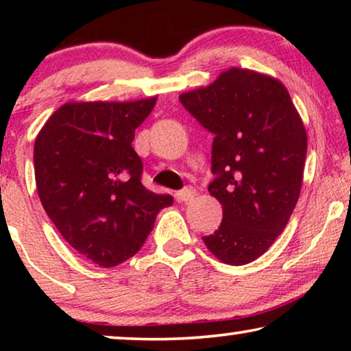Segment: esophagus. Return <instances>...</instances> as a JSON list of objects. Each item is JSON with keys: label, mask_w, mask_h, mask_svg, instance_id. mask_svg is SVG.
<instances>
[{"label": "esophagus", "mask_w": 351, "mask_h": 351, "mask_svg": "<svg viewBox=\"0 0 351 351\" xmlns=\"http://www.w3.org/2000/svg\"><path fill=\"white\" fill-rule=\"evenodd\" d=\"M196 196V190L193 186H185L184 190H180L179 193H177V199L179 201H184V203H189Z\"/></svg>", "instance_id": "1"}]
</instances>
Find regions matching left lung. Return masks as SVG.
<instances>
[{
    "label": "left lung",
    "mask_w": 351,
    "mask_h": 351,
    "mask_svg": "<svg viewBox=\"0 0 351 351\" xmlns=\"http://www.w3.org/2000/svg\"><path fill=\"white\" fill-rule=\"evenodd\" d=\"M179 100L214 136L208 190L223 217L203 241L228 265L256 261L285 230L300 195L306 132L291 95L275 78L230 69Z\"/></svg>",
    "instance_id": "left-lung-1"
}]
</instances>
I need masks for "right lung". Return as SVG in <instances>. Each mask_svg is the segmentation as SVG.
I'll use <instances>...</instances> for the list:
<instances>
[{"label": "right lung", "mask_w": 351, "mask_h": 351, "mask_svg": "<svg viewBox=\"0 0 351 351\" xmlns=\"http://www.w3.org/2000/svg\"><path fill=\"white\" fill-rule=\"evenodd\" d=\"M156 97L136 102H75L52 113L35 141L41 204L62 237L100 267L141 251L156 214L174 203L142 185L132 148Z\"/></svg>", "instance_id": "obj_1"}]
</instances>
